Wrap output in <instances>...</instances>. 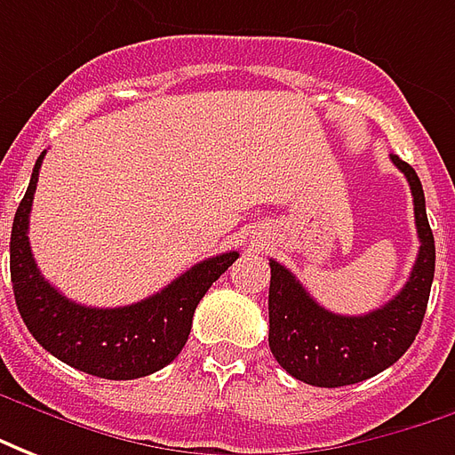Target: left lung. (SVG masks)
I'll use <instances>...</instances> for the list:
<instances>
[{
	"label": "left lung",
	"mask_w": 455,
	"mask_h": 455,
	"mask_svg": "<svg viewBox=\"0 0 455 455\" xmlns=\"http://www.w3.org/2000/svg\"><path fill=\"white\" fill-rule=\"evenodd\" d=\"M414 198L419 254L409 282L392 301L365 315H338L315 304L286 267L269 259V347L276 363L306 385L343 387L377 375L414 343L434 282L436 247L417 171L392 154Z\"/></svg>",
	"instance_id": "left-lung-1"
}]
</instances>
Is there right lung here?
Here are the masks:
<instances>
[{"instance_id":"right-lung-1","label":"right lung","mask_w":455,"mask_h":455,"mask_svg":"<svg viewBox=\"0 0 455 455\" xmlns=\"http://www.w3.org/2000/svg\"><path fill=\"white\" fill-rule=\"evenodd\" d=\"M44 156L46 151L36 159L27 193L16 208L9 244L14 299L28 333L66 365L105 379H137L166 367L188 340L198 301L240 252L233 250L193 264L166 289L132 306L76 304L41 276L28 244V212Z\"/></svg>"}]
</instances>
